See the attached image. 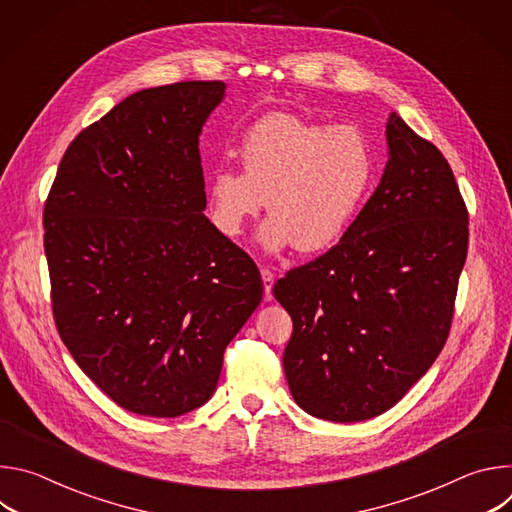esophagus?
Wrapping results in <instances>:
<instances>
[{"label":"esophagus","instance_id":"obj_1","mask_svg":"<svg viewBox=\"0 0 512 512\" xmlns=\"http://www.w3.org/2000/svg\"><path fill=\"white\" fill-rule=\"evenodd\" d=\"M261 277H263V287H265V300H273V271L269 267H261Z\"/></svg>","mask_w":512,"mask_h":512}]
</instances>
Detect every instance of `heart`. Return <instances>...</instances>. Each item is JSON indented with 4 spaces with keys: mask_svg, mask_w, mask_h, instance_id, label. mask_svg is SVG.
I'll return each instance as SVG.
<instances>
[{
    "mask_svg": "<svg viewBox=\"0 0 512 512\" xmlns=\"http://www.w3.org/2000/svg\"><path fill=\"white\" fill-rule=\"evenodd\" d=\"M239 168H218L206 188L214 229L237 239L267 198L259 243L277 253L296 245L322 253L350 229L375 182L371 141L352 125L330 127L291 113L253 123Z\"/></svg>",
    "mask_w": 512,
    "mask_h": 512,
    "instance_id": "obj_1",
    "label": "heart"
}]
</instances>
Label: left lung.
<instances>
[{
    "mask_svg": "<svg viewBox=\"0 0 512 512\" xmlns=\"http://www.w3.org/2000/svg\"><path fill=\"white\" fill-rule=\"evenodd\" d=\"M375 194L328 253L273 285L294 320L283 371L310 415L352 423L391 409L442 352L468 253V210L433 143L397 113Z\"/></svg>",
    "mask_w": 512,
    "mask_h": 512,
    "instance_id": "8db88e82",
    "label": "left lung"
}]
</instances>
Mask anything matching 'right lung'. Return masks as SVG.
I'll list each match as a JSON object with an SVG mask.
<instances>
[{
    "label": "right lung",
    "mask_w": 512,
    "mask_h": 512,
    "mask_svg": "<svg viewBox=\"0 0 512 512\" xmlns=\"http://www.w3.org/2000/svg\"><path fill=\"white\" fill-rule=\"evenodd\" d=\"M225 89L188 81L129 95L68 145L44 204L58 334L137 415L204 405L261 304L257 265L204 216L198 137Z\"/></svg>",
    "instance_id": "1"
}]
</instances>
